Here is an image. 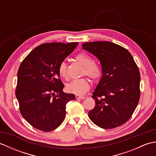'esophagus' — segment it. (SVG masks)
<instances>
[{
	"label": "esophagus",
	"instance_id": "esophagus-1",
	"mask_svg": "<svg viewBox=\"0 0 156 156\" xmlns=\"http://www.w3.org/2000/svg\"><path fill=\"white\" fill-rule=\"evenodd\" d=\"M76 98L77 99H84L85 97L84 96H81V95H78V94H76Z\"/></svg>",
	"mask_w": 156,
	"mask_h": 156
}]
</instances>
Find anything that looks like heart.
Instances as JSON below:
<instances>
[{"instance_id":"b5f03b06","label":"heart","mask_w":156,"mask_h":156,"mask_svg":"<svg viewBox=\"0 0 156 156\" xmlns=\"http://www.w3.org/2000/svg\"><path fill=\"white\" fill-rule=\"evenodd\" d=\"M76 61L83 66L82 75H87L92 80H97L101 78L102 69L101 66L94 63V60L90 55L84 53L78 54L75 57ZM59 76L64 79L68 78V66L65 62H62L58 66ZM90 88V83L87 78H81L72 80L66 85V90L70 93L83 94Z\"/></svg>"}]
</instances>
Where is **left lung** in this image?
<instances>
[{
    "mask_svg": "<svg viewBox=\"0 0 156 156\" xmlns=\"http://www.w3.org/2000/svg\"><path fill=\"white\" fill-rule=\"evenodd\" d=\"M82 49L97 57L102 76L92 97L95 107L88 112L98 127L113 129L125 123L140 98V73L127 49L109 41L84 43Z\"/></svg>",
    "mask_w": 156,
    "mask_h": 156,
    "instance_id": "obj_1",
    "label": "left lung"
}]
</instances>
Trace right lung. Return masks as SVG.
<instances>
[{
	"mask_svg": "<svg viewBox=\"0 0 156 156\" xmlns=\"http://www.w3.org/2000/svg\"><path fill=\"white\" fill-rule=\"evenodd\" d=\"M78 42L46 43L35 48L19 66L15 95L20 112L32 127L49 132L62 124L66 104L75 95L63 92L58 66Z\"/></svg>",
	"mask_w": 156,
	"mask_h": 156,
	"instance_id": "right-lung-1",
	"label": "right lung"
}]
</instances>
